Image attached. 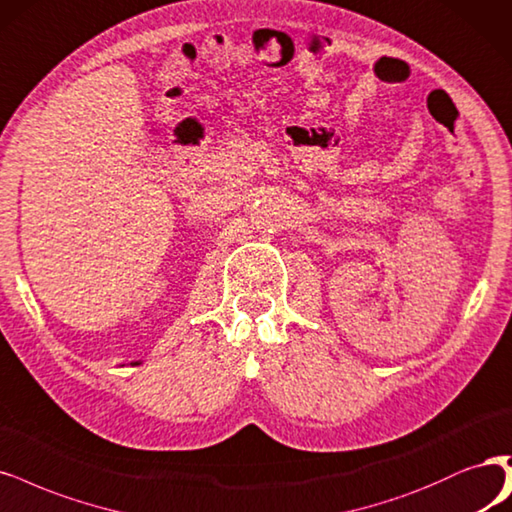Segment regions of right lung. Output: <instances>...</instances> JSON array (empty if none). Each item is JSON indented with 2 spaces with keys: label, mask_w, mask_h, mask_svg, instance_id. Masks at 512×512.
I'll list each match as a JSON object with an SVG mask.
<instances>
[{
  "label": "right lung",
  "mask_w": 512,
  "mask_h": 512,
  "mask_svg": "<svg viewBox=\"0 0 512 512\" xmlns=\"http://www.w3.org/2000/svg\"><path fill=\"white\" fill-rule=\"evenodd\" d=\"M131 364H133V366H137V364H142V362H139V360H137V362H131Z\"/></svg>",
  "instance_id": "add662e5"
}]
</instances>
